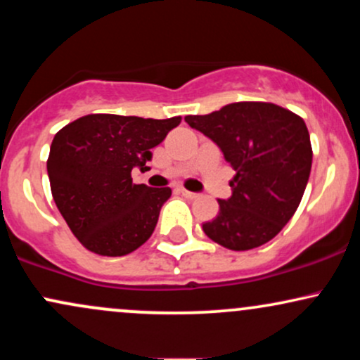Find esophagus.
Wrapping results in <instances>:
<instances>
[{
    "instance_id": "34e87169",
    "label": "esophagus",
    "mask_w": 360,
    "mask_h": 360,
    "mask_svg": "<svg viewBox=\"0 0 360 360\" xmlns=\"http://www.w3.org/2000/svg\"><path fill=\"white\" fill-rule=\"evenodd\" d=\"M179 193L183 194L184 198H188V200H196L198 196H200V194L198 193H191V191H186V189H179Z\"/></svg>"
}]
</instances>
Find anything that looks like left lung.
<instances>
[{
	"instance_id": "8db88e82",
	"label": "left lung",
	"mask_w": 360,
	"mask_h": 360,
	"mask_svg": "<svg viewBox=\"0 0 360 360\" xmlns=\"http://www.w3.org/2000/svg\"><path fill=\"white\" fill-rule=\"evenodd\" d=\"M186 123L213 140L233 167L232 196L203 232L230 250H250L274 238L298 210L311 171L303 118L272 103L240 101Z\"/></svg>"
}]
</instances>
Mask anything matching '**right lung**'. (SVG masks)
<instances>
[{"label":"right lung","mask_w":360,"mask_h":360,"mask_svg":"<svg viewBox=\"0 0 360 360\" xmlns=\"http://www.w3.org/2000/svg\"><path fill=\"white\" fill-rule=\"evenodd\" d=\"M181 117L167 120L86 115L52 140L47 160L53 201L86 249L108 257L137 250L154 232L169 188L134 184Z\"/></svg>","instance_id":"right-lung-1"}]
</instances>
